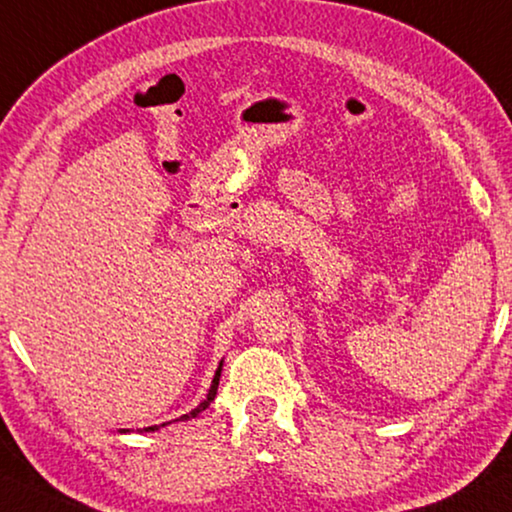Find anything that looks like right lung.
Wrapping results in <instances>:
<instances>
[{
	"instance_id": "1",
	"label": "right lung",
	"mask_w": 512,
	"mask_h": 512,
	"mask_svg": "<svg viewBox=\"0 0 512 512\" xmlns=\"http://www.w3.org/2000/svg\"><path fill=\"white\" fill-rule=\"evenodd\" d=\"M219 375H222V364H219V368H217V373H215V377H212V387H210V391H208V396H206V400H203V403L196 407V410H192L190 414H183L180 416V421H187V419H194V416H199L203 410H206V407L212 403V400H215V396H217V387H219ZM164 426V423H162ZM146 432H153V430H157V426H151V428H144Z\"/></svg>"
}]
</instances>
